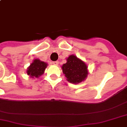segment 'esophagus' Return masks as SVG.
<instances>
[{
    "mask_svg": "<svg viewBox=\"0 0 127 127\" xmlns=\"http://www.w3.org/2000/svg\"><path fill=\"white\" fill-rule=\"evenodd\" d=\"M52 63H53V64H54V65H58L59 64V61H54V62H52Z\"/></svg>",
    "mask_w": 127,
    "mask_h": 127,
    "instance_id": "1",
    "label": "esophagus"
}]
</instances>
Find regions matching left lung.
Returning <instances> with one entry per match:
<instances>
[{
	"label": "left lung",
	"mask_w": 127,
	"mask_h": 127,
	"mask_svg": "<svg viewBox=\"0 0 127 127\" xmlns=\"http://www.w3.org/2000/svg\"><path fill=\"white\" fill-rule=\"evenodd\" d=\"M62 69L66 80L74 84L84 81L88 75L87 66L85 63L73 54L67 58L66 63L62 66Z\"/></svg>",
	"instance_id": "obj_1"
}]
</instances>
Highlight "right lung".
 I'll return each instance as SVG.
<instances>
[{"label":"right lung","mask_w":127,"mask_h":127,"mask_svg":"<svg viewBox=\"0 0 127 127\" xmlns=\"http://www.w3.org/2000/svg\"><path fill=\"white\" fill-rule=\"evenodd\" d=\"M48 64L39 59H35L28 68L27 74L32 78H38L44 73Z\"/></svg>","instance_id":"right-lung-1"}]
</instances>
